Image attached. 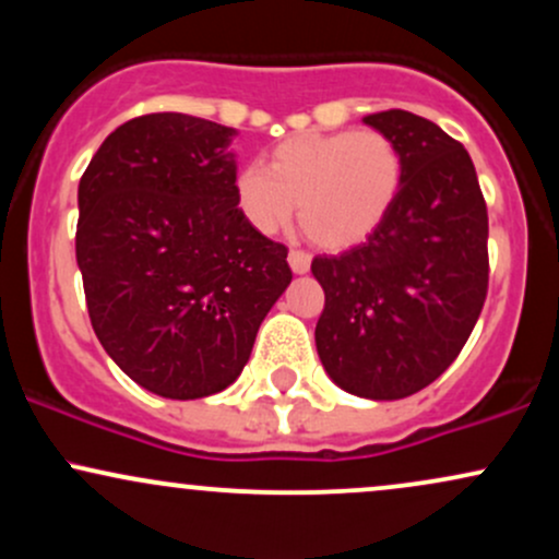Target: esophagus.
I'll list each match as a JSON object with an SVG mask.
<instances>
[{"label": "esophagus", "mask_w": 559, "mask_h": 559, "mask_svg": "<svg viewBox=\"0 0 559 559\" xmlns=\"http://www.w3.org/2000/svg\"><path fill=\"white\" fill-rule=\"evenodd\" d=\"M288 265H292L294 273H307L310 271V254L301 252V249H292V252H288Z\"/></svg>", "instance_id": "1"}]
</instances>
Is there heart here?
<instances>
[{"instance_id": "b5f03b06", "label": "heart", "mask_w": 559, "mask_h": 559, "mask_svg": "<svg viewBox=\"0 0 559 559\" xmlns=\"http://www.w3.org/2000/svg\"><path fill=\"white\" fill-rule=\"evenodd\" d=\"M402 183V150L383 131L301 133L275 146L267 168L243 165L234 199L243 223L262 236L278 234L297 202L307 239L346 249L386 221Z\"/></svg>"}]
</instances>
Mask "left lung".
I'll return each mask as SVG.
<instances>
[{"label":"left lung","instance_id":"1","mask_svg":"<svg viewBox=\"0 0 559 559\" xmlns=\"http://www.w3.org/2000/svg\"><path fill=\"white\" fill-rule=\"evenodd\" d=\"M400 144L404 183L386 221L342 254H318L316 346L336 386L404 400L460 355L489 288V215L460 141L407 110L362 118Z\"/></svg>","mask_w":559,"mask_h":559}]
</instances>
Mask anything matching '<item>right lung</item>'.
<instances>
[{
    "label": "right lung",
    "instance_id": "1",
    "mask_svg": "<svg viewBox=\"0 0 559 559\" xmlns=\"http://www.w3.org/2000/svg\"><path fill=\"white\" fill-rule=\"evenodd\" d=\"M234 136L191 115H141L102 141L79 183L92 329L131 381L168 400L230 386L292 284L288 249L236 207Z\"/></svg>",
    "mask_w": 559,
    "mask_h": 559
}]
</instances>
